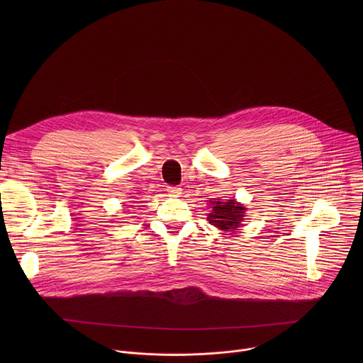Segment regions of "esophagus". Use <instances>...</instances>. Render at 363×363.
<instances>
[{
  "label": "esophagus",
  "mask_w": 363,
  "mask_h": 363,
  "mask_svg": "<svg viewBox=\"0 0 363 363\" xmlns=\"http://www.w3.org/2000/svg\"><path fill=\"white\" fill-rule=\"evenodd\" d=\"M167 191H168V194H169L171 196H179L181 192H182V189H181L179 186H168Z\"/></svg>",
  "instance_id": "34e87169"
}]
</instances>
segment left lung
Segmentation results:
<instances>
[{"label": "left lung", "mask_w": 363, "mask_h": 363, "mask_svg": "<svg viewBox=\"0 0 363 363\" xmlns=\"http://www.w3.org/2000/svg\"><path fill=\"white\" fill-rule=\"evenodd\" d=\"M213 210L208 214V220L211 225L223 230V231H235L245 214L244 206L235 199L227 201H211Z\"/></svg>", "instance_id": "8db88e82"}]
</instances>
